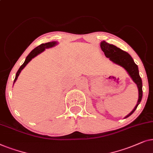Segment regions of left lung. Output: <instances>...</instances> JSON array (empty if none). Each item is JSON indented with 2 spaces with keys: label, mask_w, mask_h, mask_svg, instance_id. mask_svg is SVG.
I'll use <instances>...</instances> for the list:
<instances>
[{
  "label": "left lung",
  "mask_w": 153,
  "mask_h": 153,
  "mask_svg": "<svg viewBox=\"0 0 153 153\" xmlns=\"http://www.w3.org/2000/svg\"><path fill=\"white\" fill-rule=\"evenodd\" d=\"M100 46L101 50L104 52L105 56L107 58H109V59L111 62H113L114 64L125 68V71L129 74L130 78L137 85L138 90V99L137 103H136L134 108L127 115H126L124 117L125 119V118L129 117L136 111L138 104L141 101L142 97H143V90H142L143 85H142V80L139 75L138 66L134 63V59L127 52H125V51L121 50L117 47L113 45L112 44L108 43L104 40L101 42Z\"/></svg>",
  "instance_id": "obj_1"
}]
</instances>
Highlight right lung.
I'll use <instances>...</instances> for the list:
<instances>
[{
  "label": "right lung",
  "instance_id": "obj_1",
  "mask_svg": "<svg viewBox=\"0 0 153 153\" xmlns=\"http://www.w3.org/2000/svg\"><path fill=\"white\" fill-rule=\"evenodd\" d=\"M57 44H58V42H56V41L49 42H46V43H42L41 45H40L39 46L36 47L35 49H33V50L31 52H30L29 54H28V55L26 56V58L25 61H24V64H22L21 66H20L19 70H18L17 73H16L15 78V80H14L13 84H15V82H16V81H17V78H18V76L19 75L20 73H21V71L23 70L24 67H25L26 65L28 64V62H30V60H31L32 59L36 57V56L38 55V54H40V53L44 52V51L45 50V49L53 48V47L56 46Z\"/></svg>",
  "mask_w": 153,
  "mask_h": 153
}]
</instances>
